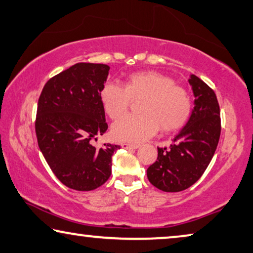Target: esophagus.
<instances>
[{"instance_id": "esophagus-1", "label": "esophagus", "mask_w": 253, "mask_h": 253, "mask_svg": "<svg viewBox=\"0 0 253 253\" xmlns=\"http://www.w3.org/2000/svg\"><path fill=\"white\" fill-rule=\"evenodd\" d=\"M122 146L124 149H127V150H135L139 148L138 144H134V143H123Z\"/></svg>"}]
</instances>
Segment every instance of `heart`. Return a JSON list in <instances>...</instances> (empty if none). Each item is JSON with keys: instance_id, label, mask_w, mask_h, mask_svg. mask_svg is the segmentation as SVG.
<instances>
[{"instance_id": "obj_1", "label": "heart", "mask_w": 253, "mask_h": 253, "mask_svg": "<svg viewBox=\"0 0 253 253\" xmlns=\"http://www.w3.org/2000/svg\"><path fill=\"white\" fill-rule=\"evenodd\" d=\"M100 101L111 119L126 115L131 100L139 102L142 114L124 117L112 126V135L122 142L138 143L159 130L175 131L186 125L193 110L190 92L175 85L171 77L158 71L146 70L129 74L124 86L108 82L99 93Z\"/></svg>"}]
</instances>
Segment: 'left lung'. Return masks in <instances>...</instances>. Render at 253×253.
Segmentation results:
<instances>
[{"instance_id": "obj_1", "label": "left lung", "mask_w": 253, "mask_h": 253, "mask_svg": "<svg viewBox=\"0 0 253 253\" xmlns=\"http://www.w3.org/2000/svg\"><path fill=\"white\" fill-rule=\"evenodd\" d=\"M195 96L188 122L170 149L158 148L157 161L146 170L153 186L164 192H180L202 176L212 159L220 137V109L217 96L205 82L191 75Z\"/></svg>"}]
</instances>
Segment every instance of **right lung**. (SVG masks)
Here are the masks:
<instances>
[{
    "label": "right lung",
    "mask_w": 253,
    "mask_h": 253,
    "mask_svg": "<svg viewBox=\"0 0 253 253\" xmlns=\"http://www.w3.org/2000/svg\"><path fill=\"white\" fill-rule=\"evenodd\" d=\"M110 67L79 62L48 79L39 99L35 130L40 150L60 182L76 191H92L111 175L110 143L96 149L108 129L100 89Z\"/></svg>",
    "instance_id": "right-lung-1"
}]
</instances>
